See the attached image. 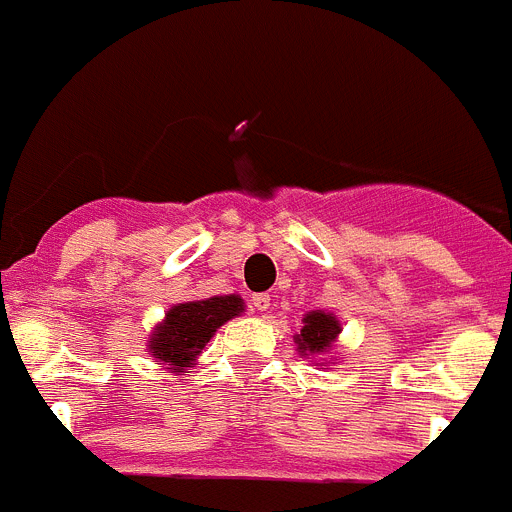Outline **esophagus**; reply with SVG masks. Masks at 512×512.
<instances>
[{"label": "esophagus", "mask_w": 512, "mask_h": 512, "mask_svg": "<svg viewBox=\"0 0 512 512\" xmlns=\"http://www.w3.org/2000/svg\"><path fill=\"white\" fill-rule=\"evenodd\" d=\"M252 304H255L257 311H268L270 309V293H255V296H252Z\"/></svg>", "instance_id": "obj_1"}]
</instances>
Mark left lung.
<instances>
[{
  "mask_svg": "<svg viewBox=\"0 0 512 512\" xmlns=\"http://www.w3.org/2000/svg\"><path fill=\"white\" fill-rule=\"evenodd\" d=\"M340 332L342 324L332 311L314 309L304 314V319H301V332L293 335V342H296V350H299L301 358H311V361L319 358V361H324L335 350ZM330 361H337V358H330ZM317 366H322V363H317Z\"/></svg>",
  "mask_w": 512,
  "mask_h": 512,
  "instance_id": "obj_1",
  "label": "left lung"
}]
</instances>
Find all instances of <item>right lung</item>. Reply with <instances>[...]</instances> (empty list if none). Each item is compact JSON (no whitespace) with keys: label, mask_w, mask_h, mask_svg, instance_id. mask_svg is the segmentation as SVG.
Wrapping results in <instances>:
<instances>
[{"label":"right lung","mask_w":512,"mask_h":512,"mask_svg":"<svg viewBox=\"0 0 512 512\" xmlns=\"http://www.w3.org/2000/svg\"><path fill=\"white\" fill-rule=\"evenodd\" d=\"M239 314H244V299L239 293L170 306L162 322L154 324L146 340V353L159 366H167L177 376H185L195 366L208 340L219 332V327Z\"/></svg>","instance_id":"right-lung-1"}]
</instances>
